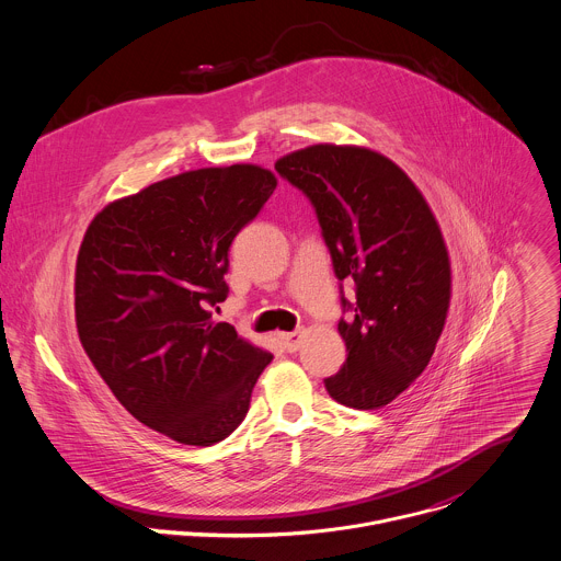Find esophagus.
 Here are the masks:
<instances>
[{
	"mask_svg": "<svg viewBox=\"0 0 561 561\" xmlns=\"http://www.w3.org/2000/svg\"><path fill=\"white\" fill-rule=\"evenodd\" d=\"M301 341H304V332L297 330V332H288V334H282V343L288 352H297L301 347Z\"/></svg>",
	"mask_w": 561,
	"mask_h": 561,
	"instance_id": "1",
	"label": "esophagus"
}]
</instances>
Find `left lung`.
Segmentation results:
<instances>
[{"label":"left lung","instance_id":"1","mask_svg":"<svg viewBox=\"0 0 561 561\" xmlns=\"http://www.w3.org/2000/svg\"><path fill=\"white\" fill-rule=\"evenodd\" d=\"M275 170L317 209L336 277L356 284L339 321L347 347L328 393L350 409L393 402L428 367L444 332L453 273L424 194L389 157L363 146L314 144Z\"/></svg>","mask_w":561,"mask_h":561}]
</instances>
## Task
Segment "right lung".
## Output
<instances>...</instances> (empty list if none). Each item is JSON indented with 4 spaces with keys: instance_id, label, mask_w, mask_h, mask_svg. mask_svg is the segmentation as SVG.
Listing matches in <instances>:
<instances>
[{
    "instance_id": "obj_1",
    "label": "right lung",
    "mask_w": 561,
    "mask_h": 561,
    "mask_svg": "<svg viewBox=\"0 0 561 561\" xmlns=\"http://www.w3.org/2000/svg\"><path fill=\"white\" fill-rule=\"evenodd\" d=\"M275 187L253 163L190 170L108 203L82 238L80 343L117 402L179 444L231 435L273 360L209 308L227 299L233 238Z\"/></svg>"
}]
</instances>
